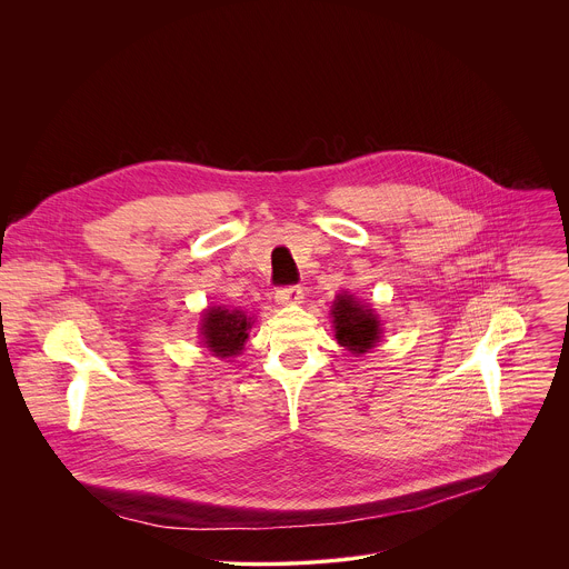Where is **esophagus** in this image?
<instances>
[{
  "label": "esophagus",
  "mask_w": 569,
  "mask_h": 569,
  "mask_svg": "<svg viewBox=\"0 0 569 569\" xmlns=\"http://www.w3.org/2000/svg\"><path fill=\"white\" fill-rule=\"evenodd\" d=\"M305 298V289L300 284H291V287H280L276 291V302L287 307V305H300Z\"/></svg>",
  "instance_id": "obj_1"
}]
</instances>
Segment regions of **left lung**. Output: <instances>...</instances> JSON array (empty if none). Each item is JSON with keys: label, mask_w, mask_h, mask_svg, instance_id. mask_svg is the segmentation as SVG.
Here are the masks:
<instances>
[{"label": "left lung", "mask_w": 569, "mask_h": 569, "mask_svg": "<svg viewBox=\"0 0 569 569\" xmlns=\"http://www.w3.org/2000/svg\"><path fill=\"white\" fill-rule=\"evenodd\" d=\"M335 337L352 352H368L377 341L381 325L377 316L361 307L352 296H337L332 305Z\"/></svg>", "instance_id": "left-lung-1"}]
</instances>
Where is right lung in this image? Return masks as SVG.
Returning a JSON list of instances; mask_svg holds the SVG:
<instances>
[{"label":"right lung","mask_w":569,"mask_h":569,"mask_svg":"<svg viewBox=\"0 0 569 569\" xmlns=\"http://www.w3.org/2000/svg\"><path fill=\"white\" fill-rule=\"evenodd\" d=\"M249 328L251 322L243 311H228L217 307L203 316L201 332H203L206 346L217 357H234L243 350Z\"/></svg>","instance_id":"right-lung-1"}]
</instances>
